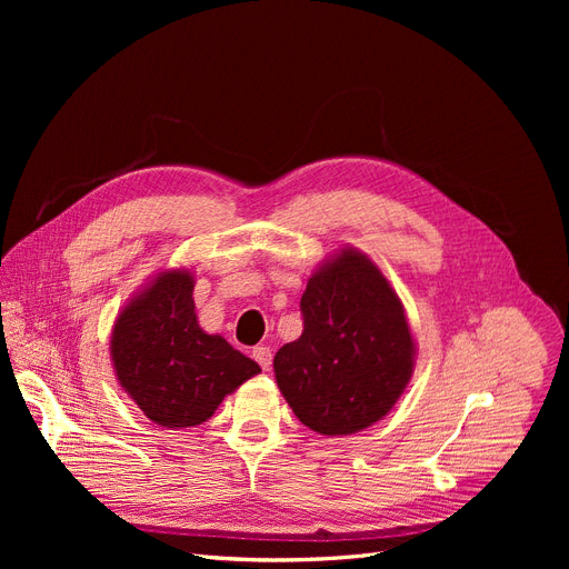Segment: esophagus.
Returning a JSON list of instances; mask_svg holds the SVG:
<instances>
[{
    "label": "esophagus",
    "instance_id": "esophagus-1",
    "mask_svg": "<svg viewBox=\"0 0 569 569\" xmlns=\"http://www.w3.org/2000/svg\"><path fill=\"white\" fill-rule=\"evenodd\" d=\"M253 360L267 371L269 367H272V350H269V346H256L253 348Z\"/></svg>",
    "mask_w": 569,
    "mask_h": 569
}]
</instances>
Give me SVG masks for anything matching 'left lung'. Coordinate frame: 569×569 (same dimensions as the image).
<instances>
[{
    "label": "left lung",
    "mask_w": 569,
    "mask_h": 569,
    "mask_svg": "<svg viewBox=\"0 0 569 569\" xmlns=\"http://www.w3.org/2000/svg\"><path fill=\"white\" fill-rule=\"evenodd\" d=\"M302 337L274 355L281 395L305 427L350 436L390 412L415 367L399 295L376 262L341 249L302 295Z\"/></svg>",
    "instance_id": "left-lung-1"
}]
</instances>
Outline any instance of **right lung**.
<instances>
[{
    "label": "right lung",
    "instance_id": "1",
    "mask_svg": "<svg viewBox=\"0 0 569 569\" xmlns=\"http://www.w3.org/2000/svg\"><path fill=\"white\" fill-rule=\"evenodd\" d=\"M193 286L189 269L159 272L117 316L110 337L122 390L166 429L207 422L230 392L260 373L247 355L198 325Z\"/></svg>",
    "mask_w": 569,
    "mask_h": 569
}]
</instances>
